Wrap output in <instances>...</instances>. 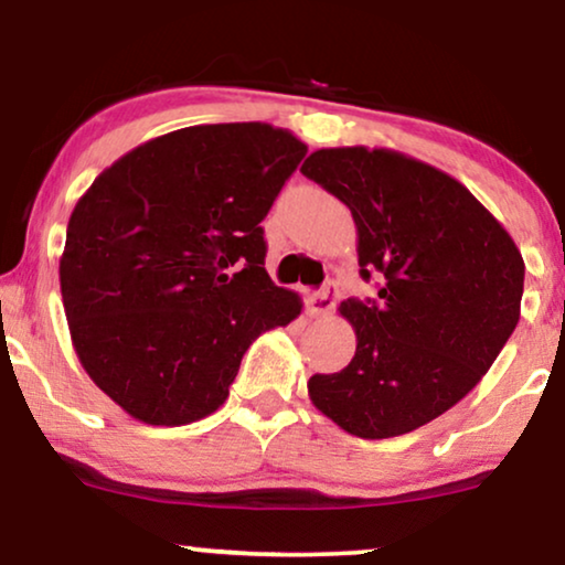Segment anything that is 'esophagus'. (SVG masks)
<instances>
[{
  "label": "esophagus",
  "mask_w": 565,
  "mask_h": 565,
  "mask_svg": "<svg viewBox=\"0 0 565 565\" xmlns=\"http://www.w3.org/2000/svg\"><path fill=\"white\" fill-rule=\"evenodd\" d=\"M337 300H339V288L337 282L329 280L321 290H316L313 296L308 298V311H311V316H327L334 311Z\"/></svg>",
  "instance_id": "obj_1"
}]
</instances>
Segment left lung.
Here are the masks:
<instances>
[{"label": "left lung", "instance_id": "1", "mask_svg": "<svg viewBox=\"0 0 565 565\" xmlns=\"http://www.w3.org/2000/svg\"><path fill=\"white\" fill-rule=\"evenodd\" d=\"M342 200L360 236V275L377 298H347L350 365L313 375L321 414L362 439L437 419L476 388L520 321L522 254L450 174L388 149H319L300 167Z\"/></svg>", "mask_w": 565, "mask_h": 565}]
</instances>
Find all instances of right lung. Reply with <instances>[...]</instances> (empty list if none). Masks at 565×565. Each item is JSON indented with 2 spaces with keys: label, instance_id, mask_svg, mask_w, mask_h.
Listing matches in <instances>:
<instances>
[{
  "label": "right lung",
  "instance_id": "1",
  "mask_svg": "<svg viewBox=\"0 0 565 565\" xmlns=\"http://www.w3.org/2000/svg\"><path fill=\"white\" fill-rule=\"evenodd\" d=\"M306 151L267 122L192 126L128 151L79 198L58 265L68 331L134 419L213 414L254 339L300 313L269 280L259 223Z\"/></svg>",
  "mask_w": 565,
  "mask_h": 565
}]
</instances>
